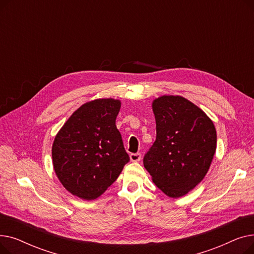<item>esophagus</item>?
I'll list each match as a JSON object with an SVG mask.
<instances>
[{"mask_svg":"<svg viewBox=\"0 0 254 254\" xmlns=\"http://www.w3.org/2000/svg\"><path fill=\"white\" fill-rule=\"evenodd\" d=\"M129 158L131 162L137 163L141 159V153H131V154H129Z\"/></svg>","mask_w":254,"mask_h":254,"instance_id":"1","label":"esophagus"}]
</instances>
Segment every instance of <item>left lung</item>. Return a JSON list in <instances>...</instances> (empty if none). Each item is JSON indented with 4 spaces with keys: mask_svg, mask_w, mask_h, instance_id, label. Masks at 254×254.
<instances>
[{
    "mask_svg": "<svg viewBox=\"0 0 254 254\" xmlns=\"http://www.w3.org/2000/svg\"><path fill=\"white\" fill-rule=\"evenodd\" d=\"M156 139L143 164L157 188L180 197L206 176L215 154L217 136L212 120L190 101L163 96L152 103Z\"/></svg>",
    "mask_w": 254,
    "mask_h": 254,
    "instance_id": "obj_1",
    "label": "left lung"
}]
</instances>
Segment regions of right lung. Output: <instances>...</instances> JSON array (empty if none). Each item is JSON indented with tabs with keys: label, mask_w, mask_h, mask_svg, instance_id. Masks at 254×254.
Instances as JSON below:
<instances>
[{
	"label": "right lung",
	"mask_w": 254,
	"mask_h": 254,
	"mask_svg": "<svg viewBox=\"0 0 254 254\" xmlns=\"http://www.w3.org/2000/svg\"><path fill=\"white\" fill-rule=\"evenodd\" d=\"M119 100L83 104L66 120L52 144L55 172L72 194L95 199L118 178L129 162L115 120Z\"/></svg>",
	"instance_id": "add662e5"
}]
</instances>
